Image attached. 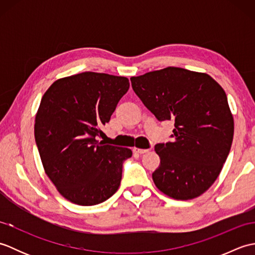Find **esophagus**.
I'll list each match as a JSON object with an SVG mask.
<instances>
[{
	"mask_svg": "<svg viewBox=\"0 0 255 255\" xmlns=\"http://www.w3.org/2000/svg\"><path fill=\"white\" fill-rule=\"evenodd\" d=\"M132 151L134 153H138V154H143L145 152H148V149H139V148H133Z\"/></svg>",
	"mask_w": 255,
	"mask_h": 255,
	"instance_id": "34e87169",
	"label": "esophagus"
}]
</instances>
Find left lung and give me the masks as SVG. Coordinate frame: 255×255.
Instances as JSON below:
<instances>
[{
  "label": "left lung",
  "instance_id": "obj_1",
  "mask_svg": "<svg viewBox=\"0 0 255 255\" xmlns=\"http://www.w3.org/2000/svg\"><path fill=\"white\" fill-rule=\"evenodd\" d=\"M131 86L159 119L175 122L174 140L154 151L155 186L178 200L196 198L213 185L230 152L234 116L224 89L204 72L167 67L131 77Z\"/></svg>",
  "mask_w": 255,
  "mask_h": 255
}]
</instances>
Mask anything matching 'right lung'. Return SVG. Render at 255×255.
I'll list each match as a JSON object with an SVG mask.
<instances>
[{
    "label": "right lung",
    "instance_id": "obj_1",
    "mask_svg": "<svg viewBox=\"0 0 255 255\" xmlns=\"http://www.w3.org/2000/svg\"><path fill=\"white\" fill-rule=\"evenodd\" d=\"M129 81L82 72L55 81L42 96L35 118V140L49 180L69 202L93 206L118 189L128 148L99 141Z\"/></svg>",
    "mask_w": 255,
    "mask_h": 255
}]
</instances>
